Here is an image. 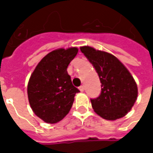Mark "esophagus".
Returning <instances> with one entry per match:
<instances>
[{"label": "esophagus", "instance_id": "esophagus-1", "mask_svg": "<svg viewBox=\"0 0 153 153\" xmlns=\"http://www.w3.org/2000/svg\"><path fill=\"white\" fill-rule=\"evenodd\" d=\"M79 89L81 92H83V90H84V86H83V85H81V86L79 88Z\"/></svg>", "mask_w": 153, "mask_h": 153}]
</instances>
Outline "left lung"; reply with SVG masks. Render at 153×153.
I'll return each mask as SVG.
<instances>
[{"label": "left lung", "mask_w": 153, "mask_h": 153, "mask_svg": "<svg viewBox=\"0 0 153 153\" xmlns=\"http://www.w3.org/2000/svg\"><path fill=\"white\" fill-rule=\"evenodd\" d=\"M82 53L99 76L102 91L91 102L101 117L115 120L131 110L138 96V88L128 70L113 55L90 47H80Z\"/></svg>", "instance_id": "left-lung-1"}]
</instances>
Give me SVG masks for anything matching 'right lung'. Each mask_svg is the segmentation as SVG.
Instances as JSON below:
<instances>
[{
    "instance_id": "obj_1",
    "label": "right lung",
    "mask_w": 153,
    "mask_h": 153,
    "mask_svg": "<svg viewBox=\"0 0 153 153\" xmlns=\"http://www.w3.org/2000/svg\"><path fill=\"white\" fill-rule=\"evenodd\" d=\"M78 53V48L57 49L43 57L32 74L28 84L31 108L47 123H57L72 107L79 90L72 84L67 68Z\"/></svg>"
}]
</instances>
